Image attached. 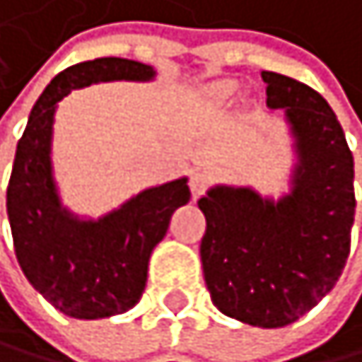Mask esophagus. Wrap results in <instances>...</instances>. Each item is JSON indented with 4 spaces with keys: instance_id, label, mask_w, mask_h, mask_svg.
I'll return each instance as SVG.
<instances>
[{
    "instance_id": "obj_1",
    "label": "esophagus",
    "mask_w": 362,
    "mask_h": 362,
    "mask_svg": "<svg viewBox=\"0 0 362 362\" xmlns=\"http://www.w3.org/2000/svg\"><path fill=\"white\" fill-rule=\"evenodd\" d=\"M209 182H211V175H209L206 171H202V169L193 171L191 177H189V189L193 193V198L202 196V193L206 191V187H209Z\"/></svg>"
}]
</instances>
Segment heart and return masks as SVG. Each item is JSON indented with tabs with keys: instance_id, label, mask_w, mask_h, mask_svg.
Listing matches in <instances>:
<instances>
[{
	"instance_id": "obj_1",
	"label": "heart",
	"mask_w": 362,
	"mask_h": 362,
	"mask_svg": "<svg viewBox=\"0 0 362 362\" xmlns=\"http://www.w3.org/2000/svg\"><path fill=\"white\" fill-rule=\"evenodd\" d=\"M218 90H227V86H225V84H222V86H218Z\"/></svg>"
}]
</instances>
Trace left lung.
Returning <instances> with one entry per match:
<instances>
[{"label": "left lung", "instance_id": "obj_1", "mask_svg": "<svg viewBox=\"0 0 362 362\" xmlns=\"http://www.w3.org/2000/svg\"><path fill=\"white\" fill-rule=\"evenodd\" d=\"M267 106L283 108L293 135L291 191L280 200L218 185L198 200L204 283L222 314L254 327H285L316 307L349 256L354 158L320 93L262 71Z\"/></svg>", "mask_w": 362, "mask_h": 362}]
</instances>
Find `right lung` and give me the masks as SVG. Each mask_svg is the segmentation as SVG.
Masks as SVG:
<instances>
[{"label":"right lung","mask_w":362,"mask_h":362,"mask_svg":"<svg viewBox=\"0 0 362 362\" xmlns=\"http://www.w3.org/2000/svg\"><path fill=\"white\" fill-rule=\"evenodd\" d=\"M153 66L100 57L69 66L35 102L17 142L6 211L17 262L28 283L62 314L82 320L124 314L142 298L148 258L177 206L191 200L187 177L140 191L115 211L82 220L62 206L50 162L57 102L98 82H148Z\"/></svg>","instance_id":"right-lung-1"}]
</instances>
